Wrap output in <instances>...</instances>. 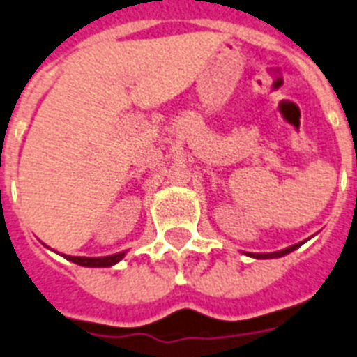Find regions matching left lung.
Segmentation results:
<instances>
[{
	"instance_id": "8db88e82",
	"label": "left lung",
	"mask_w": 357,
	"mask_h": 357,
	"mask_svg": "<svg viewBox=\"0 0 357 357\" xmlns=\"http://www.w3.org/2000/svg\"><path fill=\"white\" fill-rule=\"evenodd\" d=\"M301 243H296V245H291V248L287 249H282V251H276V252H264V255H260V252H251V257L255 258H280L283 257V255H289L291 251H294V249L300 248Z\"/></svg>"
}]
</instances>
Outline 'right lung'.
I'll return each mask as SVG.
<instances>
[{
	"mask_svg": "<svg viewBox=\"0 0 357 357\" xmlns=\"http://www.w3.org/2000/svg\"><path fill=\"white\" fill-rule=\"evenodd\" d=\"M124 257V252H119V255H112V257H105V258H86V257H65L68 258L70 261H74L77 266H84V267H109L117 264L121 258Z\"/></svg>",
	"mask_w": 357,
	"mask_h": 357,
	"instance_id": "right-lung-1",
	"label": "right lung"
}]
</instances>
